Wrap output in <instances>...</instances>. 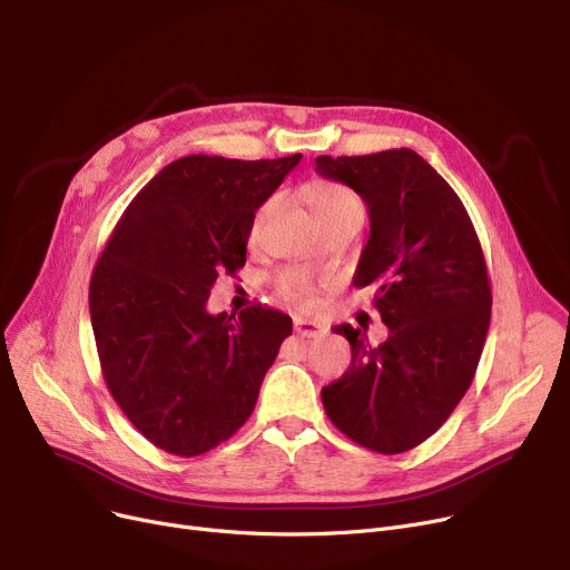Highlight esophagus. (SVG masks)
<instances>
[{
	"label": "esophagus",
	"instance_id": "1",
	"mask_svg": "<svg viewBox=\"0 0 570 570\" xmlns=\"http://www.w3.org/2000/svg\"><path fill=\"white\" fill-rule=\"evenodd\" d=\"M293 327L295 333L301 337H323L327 333V327L323 323H316V321H309V318H295L293 321Z\"/></svg>",
	"mask_w": 570,
	"mask_h": 570
}]
</instances>
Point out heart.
Here are the masks:
<instances>
[{
    "label": "heart",
    "mask_w": 570,
    "mask_h": 570,
    "mask_svg": "<svg viewBox=\"0 0 570 570\" xmlns=\"http://www.w3.org/2000/svg\"><path fill=\"white\" fill-rule=\"evenodd\" d=\"M307 196H309V203H312L321 224H327V222L346 217V215H365V205H363L361 196L351 191L348 187H342L335 183H314L309 187ZM263 215H265V207L261 209L256 222H254V233L258 230ZM277 286H279L282 295L288 297V301H293L295 305L309 307L314 303V291L303 275L284 273L277 279Z\"/></svg>",
    "instance_id": "1"
}]
</instances>
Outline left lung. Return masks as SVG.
<instances>
[{
    "label": "left lung",
    "instance_id": "1",
    "mask_svg": "<svg viewBox=\"0 0 570 570\" xmlns=\"http://www.w3.org/2000/svg\"><path fill=\"white\" fill-rule=\"evenodd\" d=\"M316 170L370 209L353 286H374L391 331L372 346L361 327H333L351 344V367L323 387V409L351 441L397 455L448 421L481 361L492 309L481 239L460 196L413 149L321 155Z\"/></svg>",
    "mask_w": 570,
    "mask_h": 570
}]
</instances>
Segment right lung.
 I'll list each match as a JSON object with an SVG mask.
<instances>
[{"label":"right lung","instance_id":"right-lung-1","mask_svg":"<svg viewBox=\"0 0 570 570\" xmlns=\"http://www.w3.org/2000/svg\"><path fill=\"white\" fill-rule=\"evenodd\" d=\"M303 155H191L161 168L110 233L89 282L104 381L131 425L179 458L213 451L252 415L291 316L207 314L209 288L247 261L256 209ZM234 321L230 322L229 318Z\"/></svg>","mask_w":570,"mask_h":570}]
</instances>
